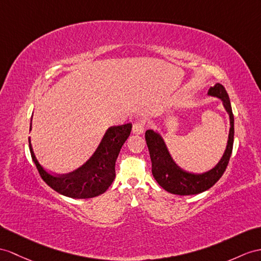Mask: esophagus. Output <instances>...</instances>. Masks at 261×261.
Here are the masks:
<instances>
[{
	"instance_id": "34e87169",
	"label": "esophagus",
	"mask_w": 261,
	"mask_h": 261,
	"mask_svg": "<svg viewBox=\"0 0 261 261\" xmlns=\"http://www.w3.org/2000/svg\"><path fill=\"white\" fill-rule=\"evenodd\" d=\"M144 129H145V122H144V120H137V122L133 124V128H132L133 134H136V135L143 134Z\"/></svg>"
}]
</instances>
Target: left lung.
<instances>
[{
    "label": "left lung",
    "mask_w": 261,
    "mask_h": 261,
    "mask_svg": "<svg viewBox=\"0 0 261 261\" xmlns=\"http://www.w3.org/2000/svg\"><path fill=\"white\" fill-rule=\"evenodd\" d=\"M208 94L216 96L222 100L226 111L230 117V130L228 137L227 148L220 162L216 167L205 174L195 175L187 173L180 169L171 160L169 152L166 148L163 138L152 130H146L145 139L149 150L151 161V174L156 181L160 184L165 190L175 195H196L213 187L220 177L224 175L225 170L229 163L232 146H233V114L230 105L229 96L221 84H216L211 87Z\"/></svg>",
    "instance_id": "1"
}]
</instances>
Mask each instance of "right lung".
I'll return each instance as SVG.
<instances>
[{
  "label": "right lung",
  "instance_id": "add662e5",
  "mask_svg": "<svg viewBox=\"0 0 261 261\" xmlns=\"http://www.w3.org/2000/svg\"><path fill=\"white\" fill-rule=\"evenodd\" d=\"M130 130V123L110 127L94 155L82 167L69 174L52 175L47 173L37 162L29 138L31 156L42 179L55 192L72 198H93L105 193L112 185L116 175V160Z\"/></svg>",
  "mask_w": 261,
  "mask_h": 261
}]
</instances>
